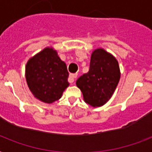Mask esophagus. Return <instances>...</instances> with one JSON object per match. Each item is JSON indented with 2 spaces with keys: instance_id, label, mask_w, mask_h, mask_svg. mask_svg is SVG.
<instances>
[{
  "instance_id": "34e87169",
  "label": "esophagus",
  "mask_w": 152,
  "mask_h": 152,
  "mask_svg": "<svg viewBox=\"0 0 152 152\" xmlns=\"http://www.w3.org/2000/svg\"><path fill=\"white\" fill-rule=\"evenodd\" d=\"M77 77V74H71L70 76H69V83H74L75 80H76V78Z\"/></svg>"
}]
</instances>
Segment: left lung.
I'll list each match as a JSON object with an SVG mask.
<instances>
[{
    "mask_svg": "<svg viewBox=\"0 0 152 152\" xmlns=\"http://www.w3.org/2000/svg\"><path fill=\"white\" fill-rule=\"evenodd\" d=\"M120 68L115 57L103 49L93 51L90 69L76 80L83 99L94 107L106 103L120 80Z\"/></svg>",
    "mask_w": 152,
    "mask_h": 152,
    "instance_id": "8db88e82",
    "label": "left lung"
}]
</instances>
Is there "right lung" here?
Here are the masks:
<instances>
[{
  "mask_svg": "<svg viewBox=\"0 0 152 152\" xmlns=\"http://www.w3.org/2000/svg\"><path fill=\"white\" fill-rule=\"evenodd\" d=\"M25 76L34 97L46 103L61 99L69 85L66 64L50 47H46L30 58L26 64Z\"/></svg>",
  "mask_w": 152,
  "mask_h": 152,
  "instance_id": "1",
  "label": "right lung"
}]
</instances>
